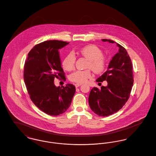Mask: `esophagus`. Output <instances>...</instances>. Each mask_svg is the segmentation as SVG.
Returning <instances> with one entry per match:
<instances>
[{
    "instance_id": "1",
    "label": "esophagus",
    "mask_w": 156,
    "mask_h": 156,
    "mask_svg": "<svg viewBox=\"0 0 156 156\" xmlns=\"http://www.w3.org/2000/svg\"><path fill=\"white\" fill-rule=\"evenodd\" d=\"M81 83H75V86L76 88H78V87H79L80 86H81Z\"/></svg>"
}]
</instances>
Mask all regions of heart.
Instances as JSON below:
<instances>
[{
  "instance_id": "heart-1",
  "label": "heart",
  "mask_w": 156,
  "mask_h": 156,
  "mask_svg": "<svg viewBox=\"0 0 156 156\" xmlns=\"http://www.w3.org/2000/svg\"><path fill=\"white\" fill-rule=\"evenodd\" d=\"M80 53L82 57L88 60L87 68L92 69L96 73H101L106 66V59L102 57V51L95 45H88L82 48ZM75 57L72 52L69 53L64 58L62 63V68L68 71L74 69ZM92 77L89 69L76 71L70 75L69 80L78 83H85Z\"/></svg>"
}]
</instances>
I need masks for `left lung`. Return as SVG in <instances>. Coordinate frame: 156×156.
<instances>
[{
  "label": "left lung",
  "instance_id": "1",
  "mask_svg": "<svg viewBox=\"0 0 156 156\" xmlns=\"http://www.w3.org/2000/svg\"><path fill=\"white\" fill-rule=\"evenodd\" d=\"M104 42L116 43L119 51L112 58L108 70L97 79V82H108L101 89L94 87L89 94L88 102L91 110L101 116H108L119 111L126 104L133 85L132 64L126 49L108 39Z\"/></svg>",
  "mask_w": 156,
  "mask_h": 156
}]
</instances>
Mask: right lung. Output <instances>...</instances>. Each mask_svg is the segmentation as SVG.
Returning a JSON list of instances; mask_svg holds the SVG:
<instances>
[{
  "mask_svg": "<svg viewBox=\"0 0 156 156\" xmlns=\"http://www.w3.org/2000/svg\"><path fill=\"white\" fill-rule=\"evenodd\" d=\"M68 44L59 40L42 42L31 50L24 64V81L31 100L51 116L67 111L76 90L73 84L60 87L54 82L55 78L66 80L58 50Z\"/></svg>",
  "mask_w": 156,
  "mask_h": 156,
  "instance_id": "obj_1",
  "label": "right lung"
}]
</instances>
